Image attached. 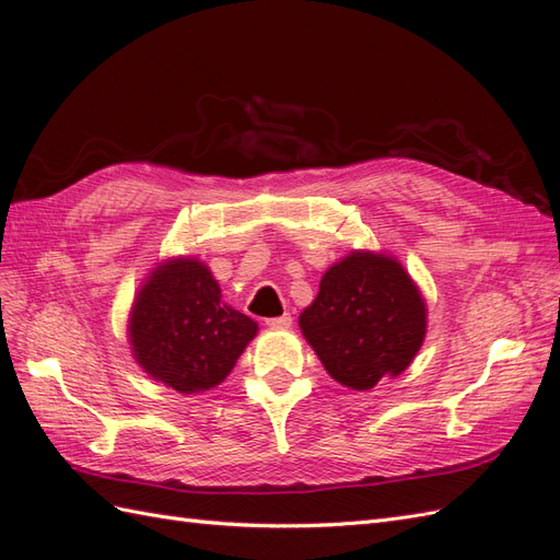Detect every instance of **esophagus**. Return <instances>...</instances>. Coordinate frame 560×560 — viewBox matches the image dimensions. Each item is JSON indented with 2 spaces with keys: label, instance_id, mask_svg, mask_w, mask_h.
Instances as JSON below:
<instances>
[{
  "label": "esophagus",
  "instance_id": "1",
  "mask_svg": "<svg viewBox=\"0 0 560 560\" xmlns=\"http://www.w3.org/2000/svg\"><path fill=\"white\" fill-rule=\"evenodd\" d=\"M290 325H292V315L290 313L266 319V327H270V329H284V327H290Z\"/></svg>",
  "mask_w": 560,
  "mask_h": 560
}]
</instances>
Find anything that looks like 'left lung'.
Segmentation results:
<instances>
[{
    "mask_svg": "<svg viewBox=\"0 0 560 560\" xmlns=\"http://www.w3.org/2000/svg\"><path fill=\"white\" fill-rule=\"evenodd\" d=\"M299 327L334 381L371 389L413 362L425 341L428 308L397 259L350 252L322 276Z\"/></svg>",
    "mask_w": 560,
    "mask_h": 560,
    "instance_id": "1",
    "label": "left lung"
}]
</instances>
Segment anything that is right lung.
Masks as SVG:
<instances>
[{
    "instance_id": "obj_1",
    "label": "right lung",
    "mask_w": 560,
    "mask_h": 560,
    "mask_svg": "<svg viewBox=\"0 0 560 560\" xmlns=\"http://www.w3.org/2000/svg\"><path fill=\"white\" fill-rule=\"evenodd\" d=\"M257 329L252 317L226 306L210 268L191 257L151 270L128 319L132 358L184 395L222 383Z\"/></svg>"
}]
</instances>
